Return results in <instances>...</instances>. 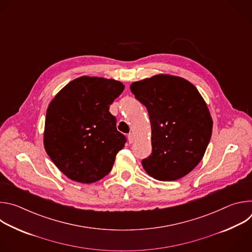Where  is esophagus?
Returning a JSON list of instances; mask_svg holds the SVG:
<instances>
[{
  "label": "esophagus",
  "instance_id": "34e87169",
  "mask_svg": "<svg viewBox=\"0 0 252 252\" xmlns=\"http://www.w3.org/2000/svg\"><path fill=\"white\" fill-rule=\"evenodd\" d=\"M127 138H128V142L129 143H132L133 141H134V135H133V133H128L127 134Z\"/></svg>",
  "mask_w": 252,
  "mask_h": 252
}]
</instances>
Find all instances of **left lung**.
<instances>
[{
	"instance_id": "1",
	"label": "left lung",
	"mask_w": 252,
	"mask_h": 252,
	"mask_svg": "<svg viewBox=\"0 0 252 252\" xmlns=\"http://www.w3.org/2000/svg\"><path fill=\"white\" fill-rule=\"evenodd\" d=\"M149 112L152 155L142 167L158 181L173 182L189 174L202 159L212 132L206 102L188 80L159 74L130 85Z\"/></svg>"
}]
</instances>
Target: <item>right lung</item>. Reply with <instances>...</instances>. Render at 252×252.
<instances>
[{
    "mask_svg": "<svg viewBox=\"0 0 252 252\" xmlns=\"http://www.w3.org/2000/svg\"><path fill=\"white\" fill-rule=\"evenodd\" d=\"M124 90L119 81L83 76L64 86L50 102L44 147L71 181L93 184L112 170L126 139L117 129L110 105Z\"/></svg>",
    "mask_w": 252,
    "mask_h": 252,
    "instance_id": "right-lung-1",
    "label": "right lung"
}]
</instances>
